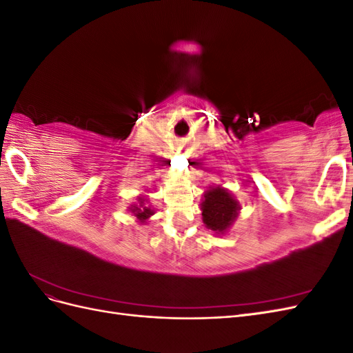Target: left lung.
Here are the masks:
<instances>
[{"instance_id":"8db88e82","label":"left lung","mask_w":353,"mask_h":353,"mask_svg":"<svg viewBox=\"0 0 353 353\" xmlns=\"http://www.w3.org/2000/svg\"><path fill=\"white\" fill-rule=\"evenodd\" d=\"M200 209L206 228L212 230L216 236H223L236 222L241 206L228 188L212 185L203 193Z\"/></svg>"}]
</instances>
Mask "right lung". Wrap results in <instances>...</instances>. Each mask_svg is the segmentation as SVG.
<instances>
[{"label": "right lung", "mask_w": 353, "mask_h": 353, "mask_svg": "<svg viewBox=\"0 0 353 353\" xmlns=\"http://www.w3.org/2000/svg\"><path fill=\"white\" fill-rule=\"evenodd\" d=\"M145 193H148L147 190H145ZM128 210L132 213V215L140 223H147L148 219H150V216L154 215V209L152 208L150 199H148L147 194L137 196V201H134L132 205L128 208Z\"/></svg>", "instance_id": "1"}]
</instances>
